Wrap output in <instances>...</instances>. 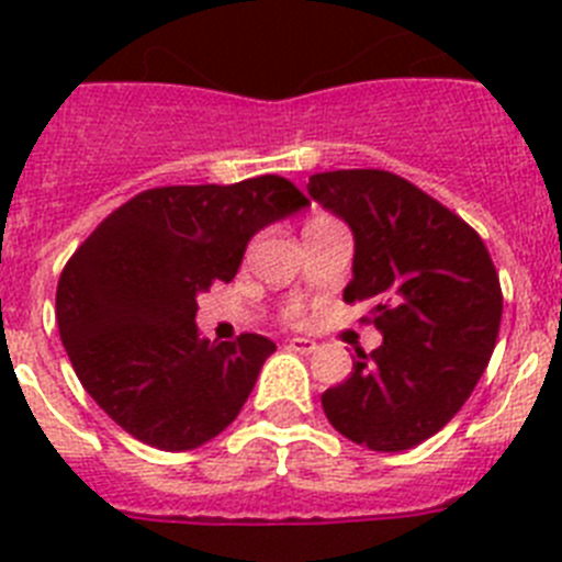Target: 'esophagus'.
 I'll list each match as a JSON object with an SVG mask.
<instances>
[{
    "label": "esophagus",
    "instance_id": "34e87169",
    "mask_svg": "<svg viewBox=\"0 0 562 562\" xmlns=\"http://www.w3.org/2000/svg\"><path fill=\"white\" fill-rule=\"evenodd\" d=\"M286 349L297 351V355H312V351L317 349V342L310 340V337H292V340L286 342Z\"/></svg>",
    "mask_w": 562,
    "mask_h": 562
}]
</instances>
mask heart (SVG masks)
I'll list each match as a JSON object with an SVG mask.
<instances>
[{"mask_svg":"<svg viewBox=\"0 0 562 562\" xmlns=\"http://www.w3.org/2000/svg\"><path fill=\"white\" fill-rule=\"evenodd\" d=\"M317 222H329V216H315V220H310V225H317ZM295 315V312H292Z\"/></svg>","mask_w":562,"mask_h":562,"instance_id":"obj_1","label":"heart"}]
</instances>
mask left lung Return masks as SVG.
<instances>
[{"label": "left lung", "instance_id": "1", "mask_svg": "<svg viewBox=\"0 0 562 562\" xmlns=\"http://www.w3.org/2000/svg\"><path fill=\"white\" fill-rule=\"evenodd\" d=\"M306 191L355 233L342 301H369L382 331L324 391L326 419L369 450L416 448L459 414L493 355L504 310L493 258L464 220L391 171L315 173Z\"/></svg>", "mask_w": 562, "mask_h": 562}]
</instances>
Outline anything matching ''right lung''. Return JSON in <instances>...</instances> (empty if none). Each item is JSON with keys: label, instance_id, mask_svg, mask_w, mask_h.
<instances>
[{"label": "right lung", "instance_id": "right-lung-1", "mask_svg": "<svg viewBox=\"0 0 562 562\" xmlns=\"http://www.w3.org/2000/svg\"><path fill=\"white\" fill-rule=\"evenodd\" d=\"M310 205L290 180L168 186L137 193L64 267L56 317L87 394L126 434L193 450L238 416L276 342L196 329V295L236 276L261 227Z\"/></svg>", "mask_w": 562, "mask_h": 562}]
</instances>
